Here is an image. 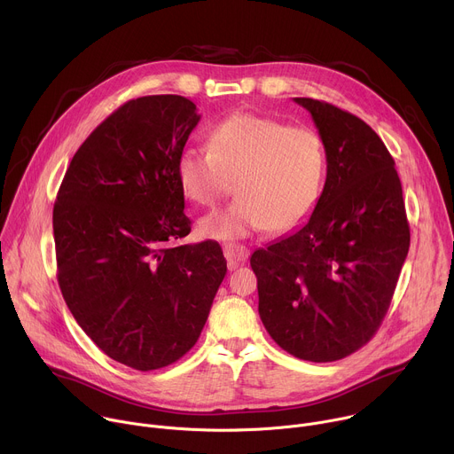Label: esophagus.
I'll list each match as a JSON object with an SVG mask.
<instances>
[{
    "label": "esophagus",
    "mask_w": 454,
    "mask_h": 454,
    "mask_svg": "<svg viewBox=\"0 0 454 454\" xmlns=\"http://www.w3.org/2000/svg\"><path fill=\"white\" fill-rule=\"evenodd\" d=\"M223 251H224V256H226V262H228V270L230 271H235L240 264H244V261H246L247 254H249L246 246L231 244V242L224 244Z\"/></svg>",
    "instance_id": "34e87169"
}]
</instances>
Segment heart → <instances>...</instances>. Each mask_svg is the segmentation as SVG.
<instances>
[{
    "label": "heart",
    "mask_w": 454,
    "mask_h": 454,
    "mask_svg": "<svg viewBox=\"0 0 454 454\" xmlns=\"http://www.w3.org/2000/svg\"><path fill=\"white\" fill-rule=\"evenodd\" d=\"M208 151L184 149L177 181L184 196L214 207L233 188L237 200L201 221V233L228 240L270 230L286 233L314 210L327 172V153L310 127L239 111L208 133Z\"/></svg>",
    "instance_id": "b5f03b06"
}]
</instances>
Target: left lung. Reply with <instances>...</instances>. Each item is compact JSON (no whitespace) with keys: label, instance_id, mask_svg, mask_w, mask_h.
<instances>
[{"label":"left lung","instance_id":"8db88e82","mask_svg":"<svg viewBox=\"0 0 454 454\" xmlns=\"http://www.w3.org/2000/svg\"><path fill=\"white\" fill-rule=\"evenodd\" d=\"M325 144L327 179L291 235L256 249L258 314L278 347L331 363L366 345L387 312L410 249L395 161L373 129L329 102L294 98Z\"/></svg>","mask_w":454,"mask_h":454}]
</instances>
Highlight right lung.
Here are the masks:
<instances>
[{
    "mask_svg": "<svg viewBox=\"0 0 454 454\" xmlns=\"http://www.w3.org/2000/svg\"><path fill=\"white\" fill-rule=\"evenodd\" d=\"M179 95L129 100L75 153L53 205L60 293L111 359L140 372L181 359L226 275L214 240L190 233L177 158L200 121Z\"/></svg>",
    "mask_w": 454,
    "mask_h": 454,
    "instance_id": "obj_1",
    "label": "right lung"
}]
</instances>
